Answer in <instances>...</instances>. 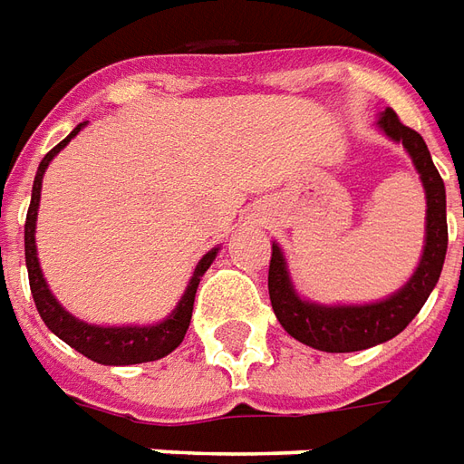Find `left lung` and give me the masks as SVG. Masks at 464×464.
<instances>
[{
    "label": "left lung",
    "mask_w": 464,
    "mask_h": 464,
    "mask_svg": "<svg viewBox=\"0 0 464 464\" xmlns=\"http://www.w3.org/2000/svg\"><path fill=\"white\" fill-rule=\"evenodd\" d=\"M390 141L400 143L420 176L425 188V241L415 271L405 285L372 303H315L303 298L291 281V271L283 248L273 241L268 266V293L276 318L288 335L303 345L323 353H355L395 338L425 305L432 288L438 285L445 253H448V213H445V183L432 163L428 146L418 131L400 123L392 109L380 111L375 121Z\"/></svg>",
    "instance_id": "8db88e82"
}]
</instances>
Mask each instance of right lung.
Masks as SVG:
<instances>
[{
  "label": "right lung",
  "mask_w": 464,
  "mask_h": 464,
  "mask_svg": "<svg viewBox=\"0 0 464 464\" xmlns=\"http://www.w3.org/2000/svg\"><path fill=\"white\" fill-rule=\"evenodd\" d=\"M84 126L86 121L79 123L64 141L56 143L54 149L42 159L39 169H36L34 186H32V203H29L24 223V256L26 271H29V288H32L36 311L42 315V321L46 323V328L54 333L56 338H62L66 345H72L76 353H82V355L94 360V362H102V365L151 362V360L163 358V355H169L171 350L181 345L183 335L188 331V323H191L193 301H196L198 283H201L203 273L208 271L211 263L216 261L221 246L211 248L201 261L196 263L191 281L186 285L181 301L176 303V308L163 321L151 323V325H96V323H86L66 311L64 305L54 298V293L49 291V283H46L44 273H42L39 258H36V216H39V198H42L44 171L49 169V163H52L56 153L62 151L66 143L72 141Z\"/></svg>",
  "instance_id": "add662e5"
}]
</instances>
